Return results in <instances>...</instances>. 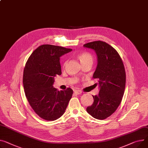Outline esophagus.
I'll return each mask as SVG.
<instances>
[{
	"instance_id": "esophagus-1",
	"label": "esophagus",
	"mask_w": 148,
	"mask_h": 148,
	"mask_svg": "<svg viewBox=\"0 0 148 148\" xmlns=\"http://www.w3.org/2000/svg\"><path fill=\"white\" fill-rule=\"evenodd\" d=\"M82 93V92L80 91V90H74V93L76 94V95H79V94H80Z\"/></svg>"
}]
</instances>
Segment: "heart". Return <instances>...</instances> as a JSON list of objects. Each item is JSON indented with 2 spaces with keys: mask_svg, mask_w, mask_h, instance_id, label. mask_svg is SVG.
<instances>
[{
  "mask_svg": "<svg viewBox=\"0 0 148 148\" xmlns=\"http://www.w3.org/2000/svg\"><path fill=\"white\" fill-rule=\"evenodd\" d=\"M77 58L78 60L80 61L82 65L87 64V63H91L93 64V55L88 53V52H83L77 55ZM66 64V61H65L63 65L65 66Z\"/></svg>",
  "mask_w": 148,
  "mask_h": 148,
  "instance_id": "obj_1",
  "label": "heart"
}]
</instances>
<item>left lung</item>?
<instances>
[{
    "label": "left lung",
    "instance_id": "obj_1",
    "mask_svg": "<svg viewBox=\"0 0 148 148\" xmlns=\"http://www.w3.org/2000/svg\"><path fill=\"white\" fill-rule=\"evenodd\" d=\"M84 47L93 49L97 55V65L93 78L97 81L95 85L100 88L86 111L95 119L104 120L116 110L122 101L126 81L124 66L119 53L106 42H92Z\"/></svg>",
    "mask_w": 148,
    "mask_h": 148
}]
</instances>
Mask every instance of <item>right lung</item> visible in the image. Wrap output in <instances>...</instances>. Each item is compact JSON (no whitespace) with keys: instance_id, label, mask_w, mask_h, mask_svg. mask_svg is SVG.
Here are the masks:
<instances>
[{"instance_id":"obj_1","label":"right lung","mask_w":148,"mask_h":148,"mask_svg":"<svg viewBox=\"0 0 148 148\" xmlns=\"http://www.w3.org/2000/svg\"><path fill=\"white\" fill-rule=\"evenodd\" d=\"M71 51L43 45L32 53L25 64L23 74L25 96L32 109L42 119L54 121L60 118L73 96L70 87L59 91L53 86L55 77L62 73L60 57Z\"/></svg>"}]
</instances>
